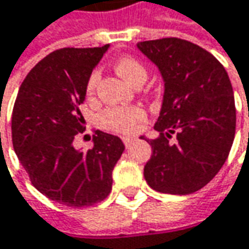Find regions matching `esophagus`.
Wrapping results in <instances>:
<instances>
[{"label":"esophagus","instance_id":"34e87169","mask_svg":"<svg viewBox=\"0 0 249 249\" xmlns=\"http://www.w3.org/2000/svg\"><path fill=\"white\" fill-rule=\"evenodd\" d=\"M123 141H124L125 147L129 148L131 145H132V142H134L135 140H134V138H131V137H124V138H123Z\"/></svg>","mask_w":249,"mask_h":249}]
</instances>
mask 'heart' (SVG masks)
<instances>
[{
    "mask_svg": "<svg viewBox=\"0 0 249 249\" xmlns=\"http://www.w3.org/2000/svg\"><path fill=\"white\" fill-rule=\"evenodd\" d=\"M115 71L118 75L131 84H144L147 79V68L134 57L118 58L114 64ZM101 78V71L94 70L88 77L85 92L88 97L95 94L97 85ZM145 120V111L140 107H109L100 115V124L108 131L118 132V134H131L134 132L138 125Z\"/></svg>",
    "mask_w": 249,
    "mask_h": 249,
    "instance_id": "b5f03b06",
    "label": "heart"
}]
</instances>
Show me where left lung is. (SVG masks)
Segmentation results:
<instances>
[{
	"label": "left lung",
	"instance_id": "obj_1",
	"mask_svg": "<svg viewBox=\"0 0 249 249\" xmlns=\"http://www.w3.org/2000/svg\"><path fill=\"white\" fill-rule=\"evenodd\" d=\"M137 47L164 79L154 125L160 137H141L152 148L145 181L158 192L192 194L218 174L234 142L237 112L230 77L213 54L185 39H152Z\"/></svg>",
	"mask_w": 249,
	"mask_h": 249
}]
</instances>
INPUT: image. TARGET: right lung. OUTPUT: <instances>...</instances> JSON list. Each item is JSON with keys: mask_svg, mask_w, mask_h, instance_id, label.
<instances>
[{"mask_svg": "<svg viewBox=\"0 0 249 249\" xmlns=\"http://www.w3.org/2000/svg\"><path fill=\"white\" fill-rule=\"evenodd\" d=\"M108 50L61 48L41 59L22 81L14 104L12 145L33 185L67 207H89L112 188V170L124 152L123 141L95 131L94 147L75 149L85 129L79 105L85 85Z\"/></svg>", "mask_w": 249, "mask_h": 249, "instance_id": "add662e5", "label": "right lung"}]
</instances>
